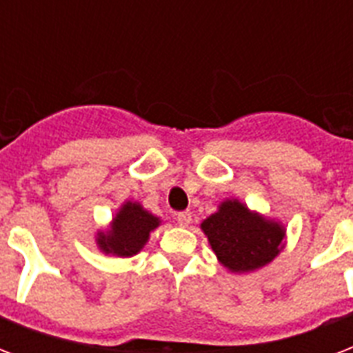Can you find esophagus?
Masks as SVG:
<instances>
[{"instance_id":"obj_1","label":"esophagus","mask_w":353,"mask_h":353,"mask_svg":"<svg viewBox=\"0 0 353 353\" xmlns=\"http://www.w3.org/2000/svg\"><path fill=\"white\" fill-rule=\"evenodd\" d=\"M176 221H177V225L188 227L190 225V221H192V214H190V212H177Z\"/></svg>"}]
</instances>
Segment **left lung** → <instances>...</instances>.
<instances>
[{
	"label": "left lung",
	"instance_id": "obj_1",
	"mask_svg": "<svg viewBox=\"0 0 353 353\" xmlns=\"http://www.w3.org/2000/svg\"><path fill=\"white\" fill-rule=\"evenodd\" d=\"M218 262L231 273H252L279 256L285 229L276 220L251 210L240 199H223L214 214L201 221Z\"/></svg>",
	"mask_w": 353,
	"mask_h": 353
}]
</instances>
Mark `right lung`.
Returning <instances> with one entry per match:
<instances>
[{
  "instance_id": "right-lung-1",
  "label": "right lung",
  "mask_w": 353,
  "mask_h": 353,
  "mask_svg": "<svg viewBox=\"0 0 353 353\" xmlns=\"http://www.w3.org/2000/svg\"><path fill=\"white\" fill-rule=\"evenodd\" d=\"M159 225L161 218L144 209L139 201L128 199L119 207L110 227L104 231H97V247L104 254L130 258L146 245L152 231Z\"/></svg>"
}]
</instances>
